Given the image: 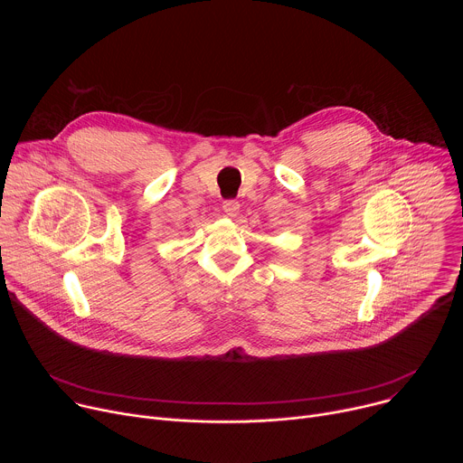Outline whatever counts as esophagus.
I'll list each match as a JSON object with an SVG mask.
<instances>
[{"label":"esophagus","mask_w":463,"mask_h":463,"mask_svg":"<svg viewBox=\"0 0 463 463\" xmlns=\"http://www.w3.org/2000/svg\"><path fill=\"white\" fill-rule=\"evenodd\" d=\"M223 213L231 218H234L240 213V203L236 200H227L223 202Z\"/></svg>","instance_id":"34e87169"}]
</instances>
